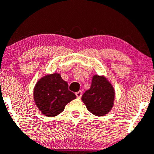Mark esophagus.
Here are the masks:
<instances>
[{"label": "esophagus", "instance_id": "obj_1", "mask_svg": "<svg viewBox=\"0 0 154 154\" xmlns=\"http://www.w3.org/2000/svg\"><path fill=\"white\" fill-rule=\"evenodd\" d=\"M76 96L77 98H80L82 96V91H79V92H76Z\"/></svg>", "mask_w": 154, "mask_h": 154}]
</instances>
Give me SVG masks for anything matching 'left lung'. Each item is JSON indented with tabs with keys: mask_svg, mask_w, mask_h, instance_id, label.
<instances>
[{
	"mask_svg": "<svg viewBox=\"0 0 154 154\" xmlns=\"http://www.w3.org/2000/svg\"><path fill=\"white\" fill-rule=\"evenodd\" d=\"M115 92L111 83L103 76L94 75L90 89L82 96L88 110L95 116H104L113 107Z\"/></svg>",
	"mask_w": 154,
	"mask_h": 154,
	"instance_id": "left-lung-1",
	"label": "left lung"
}]
</instances>
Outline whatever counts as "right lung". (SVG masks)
Instances as JSON below:
<instances>
[{"mask_svg":"<svg viewBox=\"0 0 154 154\" xmlns=\"http://www.w3.org/2000/svg\"><path fill=\"white\" fill-rule=\"evenodd\" d=\"M34 102L41 113L49 117L62 113L65 105L75 99L74 92L58 73L47 74L40 79L34 89Z\"/></svg>","mask_w":154,"mask_h":154,"instance_id":"obj_1","label":"right lung"}]
</instances>
